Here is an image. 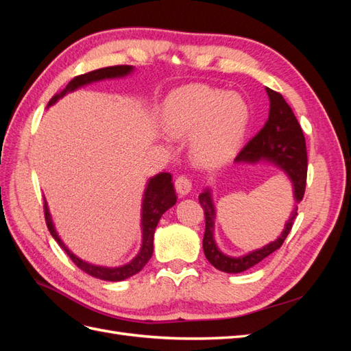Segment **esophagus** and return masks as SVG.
Returning <instances> with one entry per match:
<instances>
[{
    "mask_svg": "<svg viewBox=\"0 0 351 351\" xmlns=\"http://www.w3.org/2000/svg\"><path fill=\"white\" fill-rule=\"evenodd\" d=\"M192 190V180L187 176H178L176 178V192L178 196H186Z\"/></svg>",
    "mask_w": 351,
    "mask_h": 351,
    "instance_id": "obj_1",
    "label": "esophagus"
}]
</instances>
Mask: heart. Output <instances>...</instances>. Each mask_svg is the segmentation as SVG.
Wrapping results in <instances>:
<instances>
[{"label":"heart","instance_id":"1","mask_svg":"<svg viewBox=\"0 0 351 351\" xmlns=\"http://www.w3.org/2000/svg\"><path fill=\"white\" fill-rule=\"evenodd\" d=\"M164 127L173 136L195 134L192 151L202 164L224 161L240 146L249 123V108L236 93L192 84L165 102Z\"/></svg>","mask_w":351,"mask_h":351}]
</instances>
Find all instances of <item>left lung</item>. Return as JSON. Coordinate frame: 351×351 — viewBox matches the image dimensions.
I'll use <instances>...</instances> for the list:
<instances>
[{
  "instance_id": "left-lung-1",
  "label": "left lung",
  "mask_w": 351,
  "mask_h": 351,
  "mask_svg": "<svg viewBox=\"0 0 351 351\" xmlns=\"http://www.w3.org/2000/svg\"><path fill=\"white\" fill-rule=\"evenodd\" d=\"M267 92L271 101L268 120L259 130V133L253 139H250L247 145H244L243 149L236 156V161L256 162L261 161V159H268V161L277 164L289 174L294 186L295 202H300L304 196L307 178V152L303 130L293 110L290 108V105L282 98V95L269 88H267ZM199 202L205 212V256L217 269L230 274L246 271L280 249L287 236L290 234L294 219L297 217V212L294 210L290 219L287 221L282 234L275 241L267 244V246L259 250L246 254V256L230 258L218 250L214 240L215 210L208 190L199 195Z\"/></svg>"
}]
</instances>
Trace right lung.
Wrapping results in <instances>:
<instances>
[{
    "mask_svg": "<svg viewBox=\"0 0 351 351\" xmlns=\"http://www.w3.org/2000/svg\"><path fill=\"white\" fill-rule=\"evenodd\" d=\"M132 69H133L132 66H111V67L98 69V70H93L89 73H84V74H79V76H76L69 82V84L64 89L56 93L54 97L51 98V101L48 102V105H52L56 101L64 97L67 92L77 89V88L83 86V84L98 82L102 79H110V77H121V76H125V74H129L132 71ZM176 202H177V195L174 192L171 174L161 173L149 180V183H147V187L145 190L143 208H142V228H143L142 249H141L139 254H137V256L130 263H127V265H124V267H120V268L97 267V265L86 263L82 259L74 256V254L64 246V243L60 240L58 234L56 232L45 200H44V214H45V222H47V227L51 232V236L56 239V241L62 249H64V252L69 254V258L74 262V265H76L77 268L92 275V277H95V278L105 280V281H121V280L129 278V277H132V275L142 271V268L147 263V261L151 259L152 252H154V232L158 226V221L162 217L164 212L171 208Z\"/></svg>",
    "mask_w": 351,
    "mask_h": 351,
    "instance_id": "right-lung-1",
    "label": "right lung"
}]
</instances>
